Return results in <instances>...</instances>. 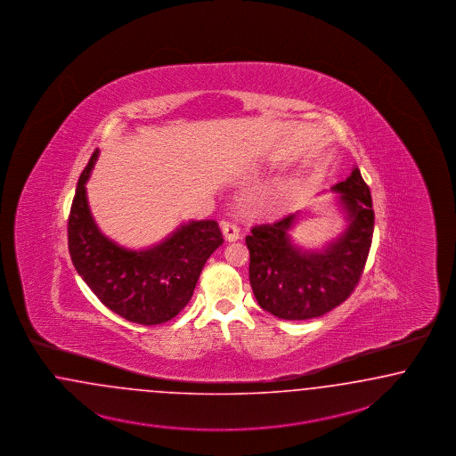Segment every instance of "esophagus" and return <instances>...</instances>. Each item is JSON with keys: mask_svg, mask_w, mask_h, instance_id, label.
I'll use <instances>...</instances> for the list:
<instances>
[{"mask_svg": "<svg viewBox=\"0 0 456 456\" xmlns=\"http://www.w3.org/2000/svg\"><path fill=\"white\" fill-rule=\"evenodd\" d=\"M222 232H224V236H225V239H227L229 242H234V240H237V239L240 237L239 227H237V224L234 220H224V222H222Z\"/></svg>", "mask_w": 456, "mask_h": 456, "instance_id": "esophagus-1", "label": "esophagus"}]
</instances>
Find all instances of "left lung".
<instances>
[{"label": "left lung", "instance_id": "obj_1", "mask_svg": "<svg viewBox=\"0 0 456 456\" xmlns=\"http://www.w3.org/2000/svg\"><path fill=\"white\" fill-rule=\"evenodd\" d=\"M340 191L350 225L323 251L305 252L288 237L295 216L254 225L246 236L249 281L259 306L281 320H310L342 305L361 281L374 234V208L361 170L354 168Z\"/></svg>", "mask_w": 456, "mask_h": 456}]
</instances>
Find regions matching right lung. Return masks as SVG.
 I'll return each instance as SVG.
<instances>
[{
	"mask_svg": "<svg viewBox=\"0 0 456 456\" xmlns=\"http://www.w3.org/2000/svg\"><path fill=\"white\" fill-rule=\"evenodd\" d=\"M97 150L80 173L69 214L67 236L74 267L110 312L140 325H159L189 303L210 254L224 242L216 220L182 225L146 251H127L102 236L89 212L86 182Z\"/></svg>",
	"mask_w": 456,
	"mask_h": 456,
	"instance_id": "obj_1",
	"label": "right lung"
}]
</instances>
